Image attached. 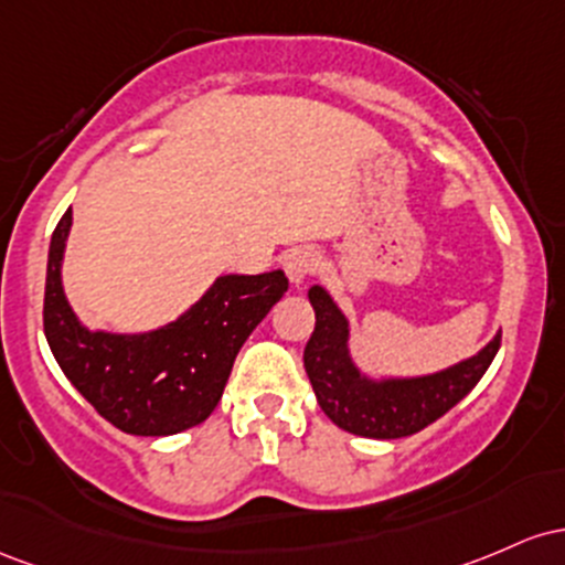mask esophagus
<instances>
[{
  "label": "esophagus",
  "mask_w": 565,
  "mask_h": 565,
  "mask_svg": "<svg viewBox=\"0 0 565 565\" xmlns=\"http://www.w3.org/2000/svg\"><path fill=\"white\" fill-rule=\"evenodd\" d=\"M317 264H320V258H317V253L312 248H294L282 256V269L294 285H301L307 280V277L317 269Z\"/></svg>",
  "instance_id": "1"
}]
</instances>
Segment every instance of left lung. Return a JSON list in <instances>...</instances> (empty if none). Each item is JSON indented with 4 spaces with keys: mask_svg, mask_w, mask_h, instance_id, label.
<instances>
[{
    "mask_svg": "<svg viewBox=\"0 0 565 565\" xmlns=\"http://www.w3.org/2000/svg\"><path fill=\"white\" fill-rule=\"evenodd\" d=\"M315 333L303 350V367L320 408L335 427L373 440H395L422 433L465 395L497 358L502 333L472 358L424 373V376H371L354 363L350 350L352 326L322 285L309 288Z\"/></svg>",
    "mask_w": 565,
    "mask_h": 565,
    "instance_id": "left-lung-1",
    "label": "left lung"
}]
</instances>
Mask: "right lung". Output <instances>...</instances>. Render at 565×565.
<instances>
[{
	"mask_svg": "<svg viewBox=\"0 0 565 565\" xmlns=\"http://www.w3.org/2000/svg\"><path fill=\"white\" fill-rule=\"evenodd\" d=\"M72 207L50 239L44 335L74 390L128 435L164 437L198 427L224 395L234 358L288 290L282 269L221 275L186 312L160 328H87L63 290Z\"/></svg>",
	"mask_w": 565,
	"mask_h": 565,
	"instance_id": "obj_1",
	"label": "right lung"
}]
</instances>
